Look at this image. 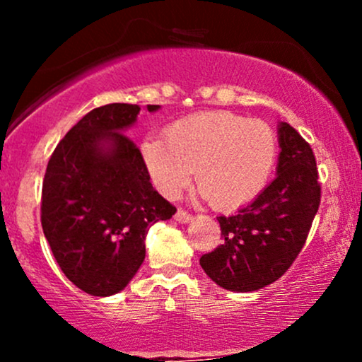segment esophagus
Instances as JSON below:
<instances>
[{
    "mask_svg": "<svg viewBox=\"0 0 362 362\" xmlns=\"http://www.w3.org/2000/svg\"><path fill=\"white\" fill-rule=\"evenodd\" d=\"M175 219L178 223H182V224H187V223H190L192 221V214H189L187 213V211H184V209H178L177 213H175Z\"/></svg>",
    "mask_w": 362,
    "mask_h": 362,
    "instance_id": "obj_1",
    "label": "esophagus"
}]
</instances>
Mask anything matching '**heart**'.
<instances>
[{"label": "heart", "mask_w": 362, "mask_h": 362, "mask_svg": "<svg viewBox=\"0 0 362 362\" xmlns=\"http://www.w3.org/2000/svg\"><path fill=\"white\" fill-rule=\"evenodd\" d=\"M141 160L153 185L173 199L194 175L201 194L216 209H238L267 185L276 163V136L262 120L228 110L190 114L148 136Z\"/></svg>", "instance_id": "obj_1"}]
</instances>
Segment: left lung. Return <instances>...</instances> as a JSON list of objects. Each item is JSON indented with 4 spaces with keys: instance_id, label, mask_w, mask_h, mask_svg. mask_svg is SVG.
<instances>
[{
    "instance_id": "8db88e82",
    "label": "left lung",
    "mask_w": 362,
    "mask_h": 362,
    "mask_svg": "<svg viewBox=\"0 0 362 362\" xmlns=\"http://www.w3.org/2000/svg\"><path fill=\"white\" fill-rule=\"evenodd\" d=\"M276 178L247 207L219 216L223 245L201 257V267L223 289L252 293L291 267L320 206V184L310 144L288 122L277 126Z\"/></svg>"
}]
</instances>
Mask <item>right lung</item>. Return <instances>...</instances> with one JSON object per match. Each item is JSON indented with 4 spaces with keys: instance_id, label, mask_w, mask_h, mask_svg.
<instances>
[{
    "instance_id": "right-lung-1",
    "label": "right lung",
    "mask_w": 362,
    "mask_h": 362,
    "mask_svg": "<svg viewBox=\"0 0 362 362\" xmlns=\"http://www.w3.org/2000/svg\"><path fill=\"white\" fill-rule=\"evenodd\" d=\"M139 110L109 103L88 112L61 139L45 170L44 235L64 276L91 296L126 288L146 255L148 228L177 213L153 189L141 151L124 134Z\"/></svg>"
}]
</instances>
